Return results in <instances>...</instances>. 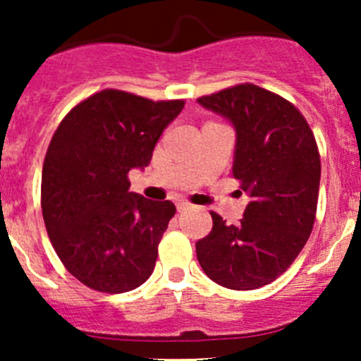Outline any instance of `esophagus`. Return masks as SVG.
I'll return each instance as SVG.
<instances>
[{"instance_id": "34e87169", "label": "esophagus", "mask_w": 361, "mask_h": 361, "mask_svg": "<svg viewBox=\"0 0 361 361\" xmlns=\"http://www.w3.org/2000/svg\"><path fill=\"white\" fill-rule=\"evenodd\" d=\"M190 207H192V204L188 201H185V199H178V201H176V209L180 211V213H181V211L190 209Z\"/></svg>"}]
</instances>
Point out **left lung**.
<instances>
[{
    "label": "left lung",
    "mask_w": 361,
    "mask_h": 361,
    "mask_svg": "<svg viewBox=\"0 0 361 361\" xmlns=\"http://www.w3.org/2000/svg\"><path fill=\"white\" fill-rule=\"evenodd\" d=\"M197 101L234 126L232 174L251 199L239 225L211 211L213 228L195 243L197 260L225 288H260L293 264L311 235L322 176L314 134L290 101L253 83Z\"/></svg>",
    "instance_id": "1"
}]
</instances>
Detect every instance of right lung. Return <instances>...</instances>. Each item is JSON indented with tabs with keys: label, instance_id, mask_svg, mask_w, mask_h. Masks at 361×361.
Here are the masks:
<instances>
[{
	"label": "right lung",
	"instance_id": "add662e5",
	"mask_svg": "<svg viewBox=\"0 0 361 361\" xmlns=\"http://www.w3.org/2000/svg\"><path fill=\"white\" fill-rule=\"evenodd\" d=\"M183 106L106 89L76 104L54 133L42 173L43 220L64 267L89 288L130 292L154 272L176 207L129 192L127 174L150 164Z\"/></svg>",
	"mask_w": 361,
	"mask_h": 361
}]
</instances>
